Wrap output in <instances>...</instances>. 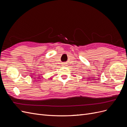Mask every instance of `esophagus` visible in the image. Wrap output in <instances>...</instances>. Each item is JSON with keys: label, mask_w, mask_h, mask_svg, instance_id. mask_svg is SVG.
<instances>
[{"label": "esophagus", "mask_w": 127, "mask_h": 127, "mask_svg": "<svg viewBox=\"0 0 127 127\" xmlns=\"http://www.w3.org/2000/svg\"><path fill=\"white\" fill-rule=\"evenodd\" d=\"M63 66H64V67H66V66H67V64H63Z\"/></svg>", "instance_id": "1"}]
</instances>
